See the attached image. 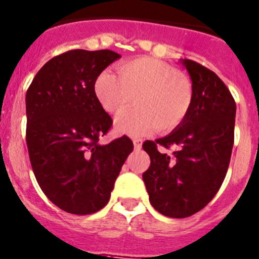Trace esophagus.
I'll return each mask as SVG.
<instances>
[{
	"label": "esophagus",
	"mask_w": 259,
	"mask_h": 259,
	"mask_svg": "<svg viewBox=\"0 0 259 259\" xmlns=\"http://www.w3.org/2000/svg\"><path fill=\"white\" fill-rule=\"evenodd\" d=\"M134 146L136 150H140L142 146V140L141 139H134Z\"/></svg>",
	"instance_id": "34e87169"
}]
</instances>
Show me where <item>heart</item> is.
I'll use <instances>...</instances> for the list:
<instances>
[{"label": "heart", "mask_w": 259, "mask_h": 259, "mask_svg": "<svg viewBox=\"0 0 259 259\" xmlns=\"http://www.w3.org/2000/svg\"><path fill=\"white\" fill-rule=\"evenodd\" d=\"M95 95L108 113L117 114L132 103L136 108L120 113L114 122L118 132L141 136L169 131L189 114L193 90L184 75L153 58H137L122 63L118 74L104 70L95 80Z\"/></svg>", "instance_id": "1"}]
</instances>
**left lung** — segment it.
Listing matches in <instances>:
<instances>
[{
	"instance_id": "obj_1",
	"label": "left lung",
	"mask_w": 259,
	"mask_h": 259,
	"mask_svg": "<svg viewBox=\"0 0 259 259\" xmlns=\"http://www.w3.org/2000/svg\"><path fill=\"white\" fill-rule=\"evenodd\" d=\"M191 78L193 104L169 135L144 142L150 167L144 172L151 205L170 218H185L203 209L226 176L234 145L236 104L221 78L205 66L181 59ZM175 148L160 153L157 145Z\"/></svg>"
}]
</instances>
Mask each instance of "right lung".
<instances>
[{
  "label": "right lung",
  "instance_id": "1",
  "mask_svg": "<svg viewBox=\"0 0 259 259\" xmlns=\"http://www.w3.org/2000/svg\"><path fill=\"white\" fill-rule=\"evenodd\" d=\"M120 58L110 50H72L35 74L25 95L27 146L35 180L56 207L91 214L108 204L134 144L127 136L101 145L110 115L95 95V80Z\"/></svg>",
  "mask_w": 259,
  "mask_h": 259
}]
</instances>
